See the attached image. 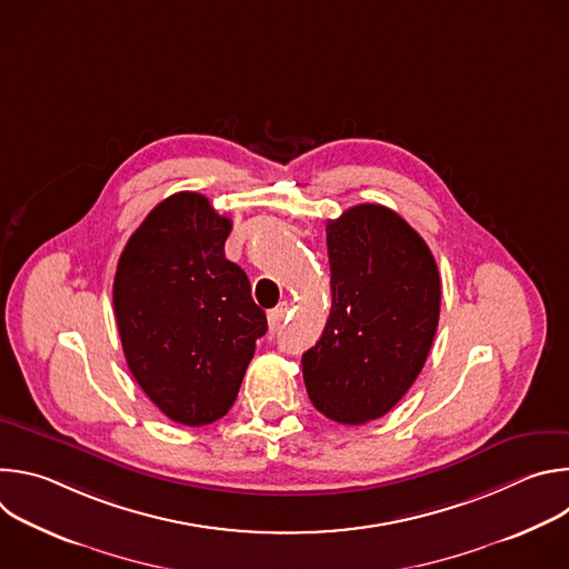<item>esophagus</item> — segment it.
Instances as JSON below:
<instances>
[{"label":"esophagus","mask_w":569,"mask_h":569,"mask_svg":"<svg viewBox=\"0 0 569 569\" xmlns=\"http://www.w3.org/2000/svg\"><path fill=\"white\" fill-rule=\"evenodd\" d=\"M286 317H288V303H279L277 308L268 310V323H270V329H272V331L279 329Z\"/></svg>","instance_id":"34e87169"}]
</instances>
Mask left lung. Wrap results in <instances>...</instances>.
Instances as JSON below:
<instances>
[{
    "label": "left lung",
    "mask_w": 569,
    "mask_h": 569,
    "mask_svg": "<svg viewBox=\"0 0 569 569\" xmlns=\"http://www.w3.org/2000/svg\"><path fill=\"white\" fill-rule=\"evenodd\" d=\"M331 315L301 356L306 391L331 421L385 417L421 373L441 279L426 240L396 211L358 204L327 222Z\"/></svg>",
    "instance_id": "1"
}]
</instances>
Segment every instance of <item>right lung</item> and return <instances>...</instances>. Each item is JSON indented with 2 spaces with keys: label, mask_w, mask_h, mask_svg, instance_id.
<instances>
[{
  "label": "right lung",
  "mask_w": 569,
  "mask_h": 569,
  "mask_svg": "<svg viewBox=\"0 0 569 569\" xmlns=\"http://www.w3.org/2000/svg\"><path fill=\"white\" fill-rule=\"evenodd\" d=\"M231 220L193 191L161 200L126 242L114 315L130 373L171 421L222 419L266 336L248 274L224 259Z\"/></svg>",
  "instance_id": "1"
}]
</instances>
